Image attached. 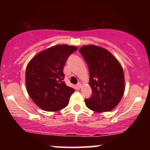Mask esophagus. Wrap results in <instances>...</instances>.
Instances as JSON below:
<instances>
[{
    "label": "esophagus",
    "instance_id": "esophagus-1",
    "mask_svg": "<svg viewBox=\"0 0 150 150\" xmlns=\"http://www.w3.org/2000/svg\"><path fill=\"white\" fill-rule=\"evenodd\" d=\"M76 86H77V88H78V89H80L81 87H82V85H81L80 82H78V83L77 84Z\"/></svg>",
    "mask_w": 150,
    "mask_h": 150
}]
</instances>
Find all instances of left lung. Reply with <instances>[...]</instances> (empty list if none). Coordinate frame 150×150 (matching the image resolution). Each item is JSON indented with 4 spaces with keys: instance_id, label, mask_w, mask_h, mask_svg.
I'll list each match as a JSON object with an SVG mask.
<instances>
[{
    "instance_id": "left-lung-1",
    "label": "left lung",
    "mask_w": 150,
    "mask_h": 150,
    "mask_svg": "<svg viewBox=\"0 0 150 150\" xmlns=\"http://www.w3.org/2000/svg\"><path fill=\"white\" fill-rule=\"evenodd\" d=\"M89 68V85L92 90L85 104L96 112L113 110L124 93V74L120 63L106 49L94 45L80 49Z\"/></svg>"
}]
</instances>
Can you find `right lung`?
<instances>
[{
	"instance_id": "1",
	"label": "right lung",
	"mask_w": 150,
	"mask_h": 150,
	"mask_svg": "<svg viewBox=\"0 0 150 150\" xmlns=\"http://www.w3.org/2000/svg\"><path fill=\"white\" fill-rule=\"evenodd\" d=\"M77 49L65 44L52 46L36 55L27 65V92L42 109L58 111L68 106L75 89L65 85L63 69L70 55Z\"/></svg>"
}]
</instances>
